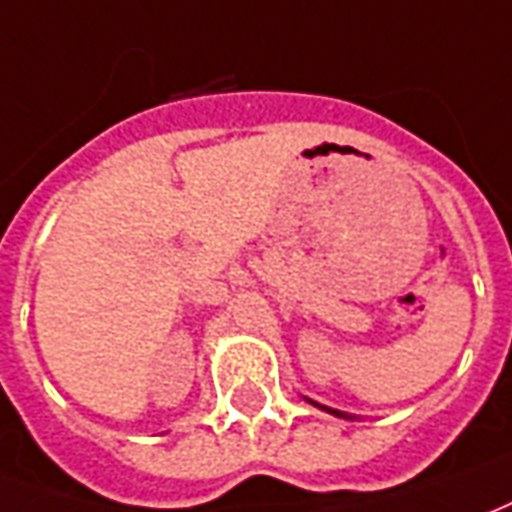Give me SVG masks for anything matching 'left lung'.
Here are the masks:
<instances>
[{
	"mask_svg": "<svg viewBox=\"0 0 512 512\" xmlns=\"http://www.w3.org/2000/svg\"><path fill=\"white\" fill-rule=\"evenodd\" d=\"M310 405L321 407V410H327V413H332V416H338V418H352V416H346V413H341V410H332V407L327 405H318V402H313V399H310Z\"/></svg>",
	"mask_w": 512,
	"mask_h": 512,
	"instance_id": "obj_1",
	"label": "left lung"
}]
</instances>
